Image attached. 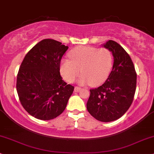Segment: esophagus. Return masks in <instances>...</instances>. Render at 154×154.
<instances>
[{
    "mask_svg": "<svg viewBox=\"0 0 154 154\" xmlns=\"http://www.w3.org/2000/svg\"><path fill=\"white\" fill-rule=\"evenodd\" d=\"M81 88L80 87H78V86H75V88H74V91H75V92H79L81 91Z\"/></svg>",
    "mask_w": 154,
    "mask_h": 154,
    "instance_id": "34e87169",
    "label": "esophagus"
}]
</instances>
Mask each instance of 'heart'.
<instances>
[{"mask_svg":"<svg viewBox=\"0 0 154 154\" xmlns=\"http://www.w3.org/2000/svg\"><path fill=\"white\" fill-rule=\"evenodd\" d=\"M71 60L64 58L60 65L62 76L68 82H73L80 73L79 79L81 84L90 83L91 86H98L109 77L113 66L111 51L106 48L81 46L70 53Z\"/></svg>","mask_w":154,"mask_h":154,"instance_id":"obj_1","label":"heart"}]
</instances>
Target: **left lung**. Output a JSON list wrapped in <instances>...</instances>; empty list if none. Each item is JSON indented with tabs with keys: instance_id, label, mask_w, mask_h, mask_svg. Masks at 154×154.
<instances>
[{
	"instance_id": "obj_1",
	"label": "left lung",
	"mask_w": 154,
	"mask_h": 154,
	"mask_svg": "<svg viewBox=\"0 0 154 154\" xmlns=\"http://www.w3.org/2000/svg\"><path fill=\"white\" fill-rule=\"evenodd\" d=\"M102 45L112 53L113 68L103 85L90 90L86 108L98 121L111 122L122 116L131 105L136 73L131 58L121 45L111 40Z\"/></svg>"
}]
</instances>
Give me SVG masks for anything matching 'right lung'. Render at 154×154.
<instances>
[{
    "label": "right lung",
    "instance_id": "1",
    "mask_svg": "<svg viewBox=\"0 0 154 154\" xmlns=\"http://www.w3.org/2000/svg\"><path fill=\"white\" fill-rule=\"evenodd\" d=\"M68 47L44 39L26 54L17 75L16 89L24 109L40 120L54 119L63 112L74 87L62 80L60 63Z\"/></svg>",
    "mask_w": 154,
    "mask_h": 154
}]
</instances>
